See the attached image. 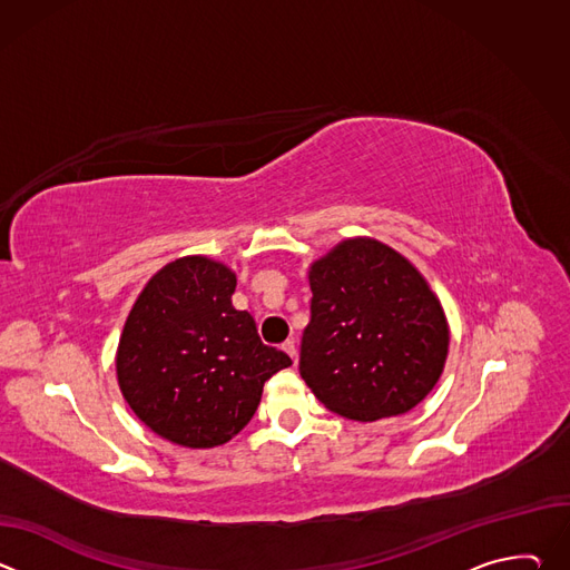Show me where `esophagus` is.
Masks as SVG:
<instances>
[{
	"label": "esophagus",
	"mask_w": 570,
	"mask_h": 570,
	"mask_svg": "<svg viewBox=\"0 0 570 570\" xmlns=\"http://www.w3.org/2000/svg\"><path fill=\"white\" fill-rule=\"evenodd\" d=\"M282 350L297 363V347H295V341H293V338H288V341L282 345Z\"/></svg>",
	"instance_id": "obj_1"
}]
</instances>
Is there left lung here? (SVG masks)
Returning <instances> with one entry per match:
<instances>
[{"label": "left lung", "instance_id": "left-lung-1", "mask_svg": "<svg viewBox=\"0 0 570 570\" xmlns=\"http://www.w3.org/2000/svg\"><path fill=\"white\" fill-rule=\"evenodd\" d=\"M311 322L299 374L311 392L354 422L413 411L449 354V322L426 277L370 236L341 240L308 268Z\"/></svg>", "mask_w": 570, "mask_h": 570}]
</instances>
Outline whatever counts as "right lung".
I'll return each mask as SVG.
<instances>
[{"label":"right lung","instance_id":"right-lung-1","mask_svg":"<svg viewBox=\"0 0 570 570\" xmlns=\"http://www.w3.org/2000/svg\"><path fill=\"white\" fill-rule=\"evenodd\" d=\"M236 275L189 255L159 268L137 295L117 347V381L132 413L187 449L229 442L293 361L268 347L248 311L232 306Z\"/></svg>","mask_w":570,"mask_h":570}]
</instances>
